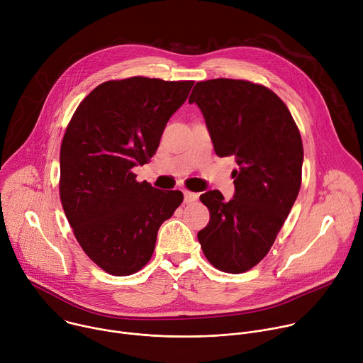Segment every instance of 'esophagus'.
<instances>
[{"instance_id":"esophagus-1","label":"esophagus","mask_w":363,"mask_h":363,"mask_svg":"<svg viewBox=\"0 0 363 363\" xmlns=\"http://www.w3.org/2000/svg\"><path fill=\"white\" fill-rule=\"evenodd\" d=\"M196 199H198V194L191 192V191H184V201H185L186 203H191V202H194V201H196Z\"/></svg>"}]
</instances>
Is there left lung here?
Here are the masks:
<instances>
[{"mask_svg":"<svg viewBox=\"0 0 363 363\" xmlns=\"http://www.w3.org/2000/svg\"><path fill=\"white\" fill-rule=\"evenodd\" d=\"M188 101L199 108L216 153L238 165L230 201L217 189L199 196L211 218L198 241L216 269L244 273L270 251L297 198L300 132L276 93L247 80L198 82Z\"/></svg>","mask_w":363,"mask_h":363,"instance_id":"1","label":"left lung"}]
</instances>
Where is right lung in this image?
<instances>
[{"label":"right lung","instance_id":"right-lung-1","mask_svg":"<svg viewBox=\"0 0 363 363\" xmlns=\"http://www.w3.org/2000/svg\"><path fill=\"white\" fill-rule=\"evenodd\" d=\"M194 82L130 77L99 84L76 109L60 149V199L73 233L100 269L140 270L158 230L181 205V191L138 182L132 169L160 146Z\"/></svg>","mask_w":363,"mask_h":363}]
</instances>
